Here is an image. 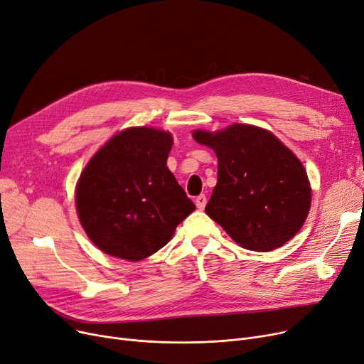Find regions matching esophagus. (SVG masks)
Returning <instances> with one entry per match:
<instances>
[{
	"mask_svg": "<svg viewBox=\"0 0 364 364\" xmlns=\"http://www.w3.org/2000/svg\"><path fill=\"white\" fill-rule=\"evenodd\" d=\"M206 196L205 195H200V196H198L196 199H195V203H196V206H198V209H205V206H206Z\"/></svg>",
	"mask_w": 364,
	"mask_h": 364,
	"instance_id": "34e87169",
	"label": "esophagus"
}]
</instances>
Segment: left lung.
<instances>
[{"mask_svg":"<svg viewBox=\"0 0 364 364\" xmlns=\"http://www.w3.org/2000/svg\"><path fill=\"white\" fill-rule=\"evenodd\" d=\"M193 139L218 158L205 213L245 250L267 252L291 240L309 215L311 187L301 161L273 132L233 124Z\"/></svg>","mask_w":364,"mask_h":364,"instance_id":"1","label":"left lung"}]
</instances>
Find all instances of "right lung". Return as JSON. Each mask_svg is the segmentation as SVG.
Wrapping results in <instances>:
<instances>
[{
	"instance_id": "add662e5",
	"label": "right lung",
	"mask_w": 364,
	"mask_h": 364,
	"mask_svg": "<svg viewBox=\"0 0 364 364\" xmlns=\"http://www.w3.org/2000/svg\"><path fill=\"white\" fill-rule=\"evenodd\" d=\"M171 147L169 132L132 127L113 136L84 168L76 211L87 236L105 254L144 259L196 209L166 166Z\"/></svg>"
}]
</instances>
